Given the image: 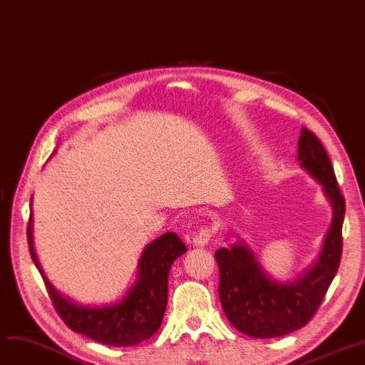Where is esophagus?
Here are the masks:
<instances>
[{"mask_svg": "<svg viewBox=\"0 0 365 365\" xmlns=\"http://www.w3.org/2000/svg\"><path fill=\"white\" fill-rule=\"evenodd\" d=\"M210 238H212V231H210L208 227H202L201 231H198L192 237V244H194V247H204L208 244Z\"/></svg>", "mask_w": 365, "mask_h": 365, "instance_id": "34e87169", "label": "esophagus"}]
</instances>
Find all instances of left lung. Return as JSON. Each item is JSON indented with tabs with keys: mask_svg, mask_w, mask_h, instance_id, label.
Here are the masks:
<instances>
[{
	"mask_svg": "<svg viewBox=\"0 0 365 365\" xmlns=\"http://www.w3.org/2000/svg\"><path fill=\"white\" fill-rule=\"evenodd\" d=\"M297 161L321 183L333 212L317 259L293 279L279 281L263 269L253 248L240 237L215 255L220 271L219 297L223 312L237 330L252 337H279L308 324L340 263L346 205L327 152L315 134L304 127L297 143Z\"/></svg>",
	"mask_w": 365,
	"mask_h": 365,
	"instance_id": "obj_1",
	"label": "left lung"
}]
</instances>
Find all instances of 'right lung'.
I'll return each mask as SVG.
<instances>
[{
	"label": "right lung",
	"mask_w": 365,
	"mask_h": 365,
	"mask_svg": "<svg viewBox=\"0 0 365 365\" xmlns=\"http://www.w3.org/2000/svg\"><path fill=\"white\" fill-rule=\"evenodd\" d=\"M32 229L31 212L28 242L32 260L46 282L57 314L72 331L108 346H134L158 331L168 300V272L173 262L186 253L185 244L175 232H165L146 244L138 262L136 279L123 297L105 304H84L50 282L35 253Z\"/></svg>",
	"instance_id": "1"
}]
</instances>
